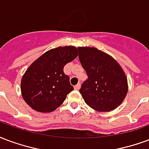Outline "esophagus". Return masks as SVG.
<instances>
[{
  "label": "esophagus",
  "mask_w": 149,
  "mask_h": 149,
  "mask_svg": "<svg viewBox=\"0 0 149 149\" xmlns=\"http://www.w3.org/2000/svg\"><path fill=\"white\" fill-rule=\"evenodd\" d=\"M80 84H77L74 87L75 90H77V91L80 89Z\"/></svg>",
  "instance_id": "1"
}]
</instances>
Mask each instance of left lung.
I'll return each instance as SVG.
<instances>
[{
  "instance_id": "left-lung-1",
  "label": "left lung",
  "mask_w": 149,
  "mask_h": 149,
  "mask_svg": "<svg viewBox=\"0 0 149 149\" xmlns=\"http://www.w3.org/2000/svg\"><path fill=\"white\" fill-rule=\"evenodd\" d=\"M79 59L88 80L80 93L90 107L99 112L116 109L128 92L127 77L114 58L95 47H78Z\"/></svg>"
}]
</instances>
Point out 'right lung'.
<instances>
[{
	"label": "right lung",
	"instance_id": "obj_1",
	"mask_svg": "<svg viewBox=\"0 0 149 149\" xmlns=\"http://www.w3.org/2000/svg\"><path fill=\"white\" fill-rule=\"evenodd\" d=\"M78 55L77 48L65 46L44 53L27 68L20 84L24 101L38 112H51L59 107L73 90L64 66Z\"/></svg>",
	"mask_w": 149,
	"mask_h": 149
}]
</instances>
